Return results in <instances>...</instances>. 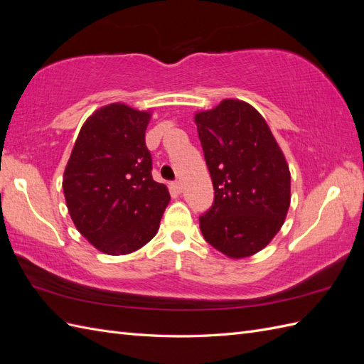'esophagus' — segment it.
Listing matches in <instances>:
<instances>
[{"label": "esophagus", "mask_w": 364, "mask_h": 364, "mask_svg": "<svg viewBox=\"0 0 364 364\" xmlns=\"http://www.w3.org/2000/svg\"><path fill=\"white\" fill-rule=\"evenodd\" d=\"M173 190L178 193V194H181L182 193V190H183V186H182V182L181 181H176V182H173Z\"/></svg>", "instance_id": "obj_1"}]
</instances>
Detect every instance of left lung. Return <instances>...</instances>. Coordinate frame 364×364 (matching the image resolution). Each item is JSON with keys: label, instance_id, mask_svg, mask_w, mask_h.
Returning <instances> with one entry per match:
<instances>
[{"label": "left lung", "instance_id": "left-lung-1", "mask_svg": "<svg viewBox=\"0 0 364 364\" xmlns=\"http://www.w3.org/2000/svg\"><path fill=\"white\" fill-rule=\"evenodd\" d=\"M214 186V203L199 217L205 240L240 259L266 247L290 206V170L255 107L228 98L194 115Z\"/></svg>", "mask_w": 364, "mask_h": 364}]
</instances>
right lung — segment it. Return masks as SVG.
<instances>
[{
    "mask_svg": "<svg viewBox=\"0 0 364 364\" xmlns=\"http://www.w3.org/2000/svg\"><path fill=\"white\" fill-rule=\"evenodd\" d=\"M151 114L123 103L85 121L63 173V194L77 230L107 255H126L156 235L170 202L151 178L146 129Z\"/></svg>",
    "mask_w": 364,
    "mask_h": 364,
    "instance_id": "right-lung-1",
    "label": "right lung"
}]
</instances>
